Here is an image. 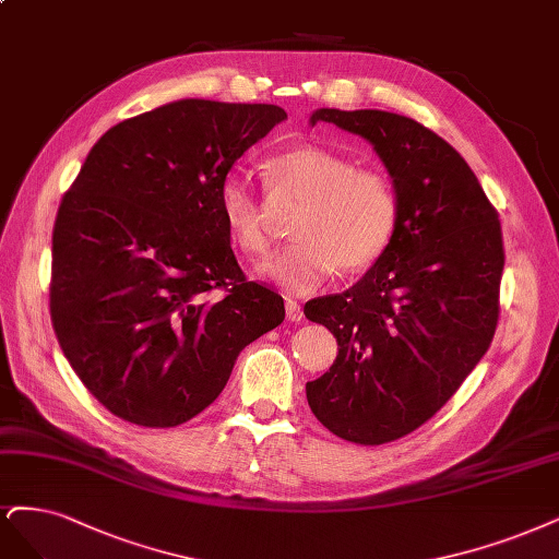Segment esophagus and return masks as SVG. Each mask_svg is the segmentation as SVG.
Instances as JSON below:
<instances>
[{
  "instance_id": "obj_1",
  "label": "esophagus",
  "mask_w": 559,
  "mask_h": 559,
  "mask_svg": "<svg viewBox=\"0 0 559 559\" xmlns=\"http://www.w3.org/2000/svg\"><path fill=\"white\" fill-rule=\"evenodd\" d=\"M286 319L288 321H302V307L296 300H286Z\"/></svg>"
}]
</instances>
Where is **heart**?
<instances>
[{
  "instance_id": "b5f03b06",
  "label": "heart",
  "mask_w": 559,
  "mask_h": 559,
  "mask_svg": "<svg viewBox=\"0 0 559 559\" xmlns=\"http://www.w3.org/2000/svg\"><path fill=\"white\" fill-rule=\"evenodd\" d=\"M280 191L305 201L294 224L296 245L257 265V275L288 296L314 294L333 273H358L372 265L395 234L397 199L389 180L377 170L354 168L331 150L298 145L271 159ZM219 213L230 240L245 254L267 249L263 207L245 173L236 170L219 185Z\"/></svg>"
}]
</instances>
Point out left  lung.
<instances>
[{"mask_svg":"<svg viewBox=\"0 0 559 559\" xmlns=\"http://www.w3.org/2000/svg\"><path fill=\"white\" fill-rule=\"evenodd\" d=\"M365 139L397 199L395 234L349 292L305 302L337 340L331 370L307 381L333 435L374 447L435 416L484 358L499 314L502 226L476 176L435 131L404 115L317 108Z\"/></svg>","mask_w":559,"mask_h":559,"instance_id":"8db88e82","label":"left lung"}]
</instances>
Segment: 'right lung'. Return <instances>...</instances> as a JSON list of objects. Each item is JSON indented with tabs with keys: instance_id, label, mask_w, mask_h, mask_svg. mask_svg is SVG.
<instances>
[{
	"instance_id": "add662e5",
	"label": "right lung",
	"mask_w": 559,
	"mask_h": 559,
	"mask_svg": "<svg viewBox=\"0 0 559 559\" xmlns=\"http://www.w3.org/2000/svg\"><path fill=\"white\" fill-rule=\"evenodd\" d=\"M286 118L273 104L180 99L110 127L57 210L52 329L118 418L173 428L224 391L240 352L284 321L247 282L219 213L228 170Z\"/></svg>"
}]
</instances>
